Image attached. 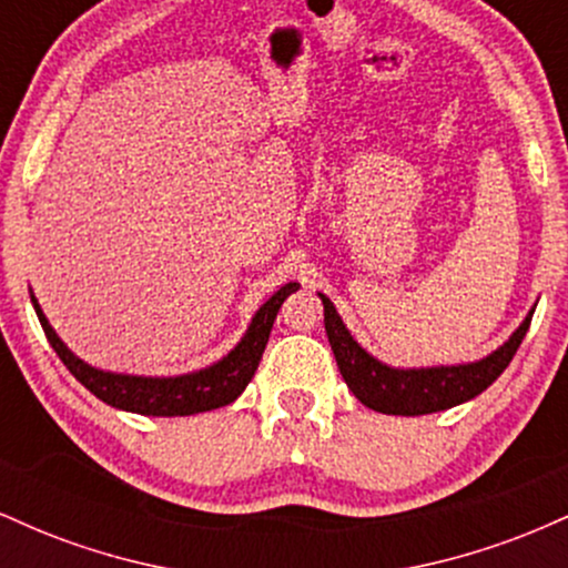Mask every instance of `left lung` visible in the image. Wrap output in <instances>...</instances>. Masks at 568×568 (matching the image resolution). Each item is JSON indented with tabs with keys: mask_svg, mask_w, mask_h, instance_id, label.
I'll use <instances>...</instances> for the list:
<instances>
[{
	"mask_svg": "<svg viewBox=\"0 0 568 568\" xmlns=\"http://www.w3.org/2000/svg\"><path fill=\"white\" fill-rule=\"evenodd\" d=\"M321 298L325 312V334H328L331 349L336 355V366L342 371L347 387L363 406L395 416L435 414V410L459 406V403L484 393L488 384L497 382L501 371L510 366L513 355L518 352L520 342H524L534 315V312H529V317L520 323V328L510 336V342L501 344L497 352H491L484 361L470 363V366L400 371L374 361L349 336V331L344 328L331 298H325L323 293Z\"/></svg>",
	"mask_w": 568,
	"mask_h": 568,
	"instance_id": "1",
	"label": "left lung"
}]
</instances>
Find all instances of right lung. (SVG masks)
I'll list each match as a JSON object with an SVG mask.
<instances>
[{
  "label": "right lung",
  "instance_id": "right-lung-1",
  "mask_svg": "<svg viewBox=\"0 0 568 568\" xmlns=\"http://www.w3.org/2000/svg\"><path fill=\"white\" fill-rule=\"evenodd\" d=\"M296 283L283 285L275 296L266 302L262 310L253 317L251 328L243 342L234 347L224 361H219L216 366L197 371V374L186 376H173V379H146V376H122V374H106V371H98L88 363H82L80 357H74L67 349V344L55 336V331L50 328L48 317L42 315L39 304L34 302L37 317L42 323L44 336L53 344L55 355L61 357L63 366L74 374L77 382H82L95 397H101L103 403L114 408L133 410V414H146V416H189L200 414V410H213L221 406H230V403L247 387V382L256 374L258 361H262L266 342H270L272 323H275L277 310L283 306L285 298L296 291Z\"/></svg>",
  "mask_w": 568,
  "mask_h": 568
}]
</instances>
